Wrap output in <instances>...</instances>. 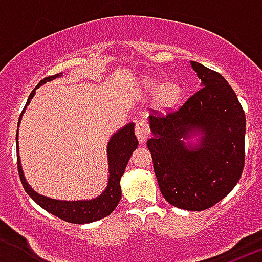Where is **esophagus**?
<instances>
[{
  "instance_id": "34e87169",
  "label": "esophagus",
  "mask_w": 262,
  "mask_h": 262,
  "mask_svg": "<svg viewBox=\"0 0 262 262\" xmlns=\"http://www.w3.org/2000/svg\"><path fill=\"white\" fill-rule=\"evenodd\" d=\"M135 134L139 143H142L143 144V143L147 142L148 136H149V128H148V124L145 123L144 120H139V122H136Z\"/></svg>"
}]
</instances>
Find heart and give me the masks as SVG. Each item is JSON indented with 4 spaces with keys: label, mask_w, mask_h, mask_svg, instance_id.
<instances>
[{
    "label": "heart",
    "mask_w": 262,
    "mask_h": 262,
    "mask_svg": "<svg viewBox=\"0 0 262 262\" xmlns=\"http://www.w3.org/2000/svg\"><path fill=\"white\" fill-rule=\"evenodd\" d=\"M143 85H144L145 92H151V93L157 92L156 103L163 108L173 107L182 96L181 86L174 81H169L161 85L156 78H145L143 81Z\"/></svg>",
    "instance_id": "heart-1"
}]
</instances>
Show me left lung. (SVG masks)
Here are the masks:
<instances>
[{
  "instance_id": "left-lung-1",
  "label": "left lung",
  "mask_w": 262,
  "mask_h": 262,
  "mask_svg": "<svg viewBox=\"0 0 262 262\" xmlns=\"http://www.w3.org/2000/svg\"><path fill=\"white\" fill-rule=\"evenodd\" d=\"M191 67L202 88L180 110L149 115L147 147L164 198L178 209L202 211L223 200L242 177L245 114L223 76L200 62Z\"/></svg>"
}]
</instances>
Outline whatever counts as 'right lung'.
<instances>
[{"label": "right lung", "mask_w": 262, "mask_h": 262, "mask_svg": "<svg viewBox=\"0 0 262 262\" xmlns=\"http://www.w3.org/2000/svg\"><path fill=\"white\" fill-rule=\"evenodd\" d=\"M62 73H57L55 76L46 77L41 80L36 88L31 92L27 99L26 106L23 108L22 114L19 117V123L22 119V115L31 102L32 97L35 96L36 89L41 85L52 81L57 77H61ZM18 123V126H19ZM135 124L128 123L124 127L117 131L111 136L107 143V161H108V181L105 190L93 200H78V201H60L53 200L50 196L41 195L36 193L29 184H27L25 174H23L22 164L19 159V147H18V133H17V160H18V172H19L20 181L26 193L35 201L41 209H45L50 214L60 217L62 221L69 222V223L84 224L92 223V222L99 221L102 217L107 216L118 206L122 196V189H120V178L123 176L124 169H126L128 160L133 155V152L138 148V139L135 136Z\"/></svg>", "instance_id": "right-lung-1"}]
</instances>
